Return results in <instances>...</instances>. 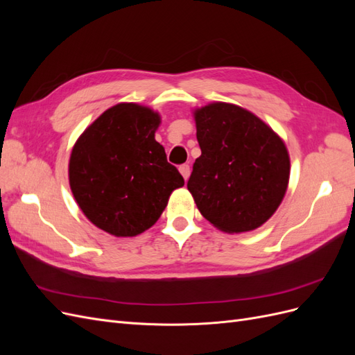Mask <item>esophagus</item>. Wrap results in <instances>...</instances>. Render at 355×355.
I'll return each instance as SVG.
<instances>
[{"instance_id": "1", "label": "esophagus", "mask_w": 355, "mask_h": 355, "mask_svg": "<svg viewBox=\"0 0 355 355\" xmlns=\"http://www.w3.org/2000/svg\"><path fill=\"white\" fill-rule=\"evenodd\" d=\"M179 171H180V175L184 176V179H185V180H188V178H189V173H191L189 166H188V164H182V166L179 167Z\"/></svg>"}]
</instances>
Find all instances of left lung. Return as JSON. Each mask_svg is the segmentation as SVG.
I'll use <instances>...</instances> for the list:
<instances>
[{"instance_id":"1","label":"left lung","mask_w":355,"mask_h":355,"mask_svg":"<svg viewBox=\"0 0 355 355\" xmlns=\"http://www.w3.org/2000/svg\"><path fill=\"white\" fill-rule=\"evenodd\" d=\"M201 155L188 180L200 213L223 232L259 228L284 198L290 159L270 125L237 105L194 111Z\"/></svg>"}]
</instances>
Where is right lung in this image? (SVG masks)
Instances as JSON below:
<instances>
[{
    "mask_svg": "<svg viewBox=\"0 0 355 355\" xmlns=\"http://www.w3.org/2000/svg\"><path fill=\"white\" fill-rule=\"evenodd\" d=\"M161 120L137 103H118L85 128L69 158V185L87 219L115 237L151 228L185 180L155 141Z\"/></svg>",
    "mask_w": 355,
    "mask_h": 355,
    "instance_id": "obj_1",
    "label": "right lung"
}]
</instances>
